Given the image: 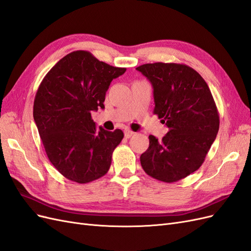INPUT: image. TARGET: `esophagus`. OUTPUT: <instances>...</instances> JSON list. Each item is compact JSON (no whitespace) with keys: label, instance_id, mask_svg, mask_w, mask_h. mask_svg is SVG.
<instances>
[{"label":"esophagus","instance_id":"34e87169","mask_svg":"<svg viewBox=\"0 0 251 251\" xmlns=\"http://www.w3.org/2000/svg\"><path fill=\"white\" fill-rule=\"evenodd\" d=\"M134 134H135V133L132 132V131H130V130H126V131H125V137H126V138H131Z\"/></svg>","mask_w":251,"mask_h":251}]
</instances>
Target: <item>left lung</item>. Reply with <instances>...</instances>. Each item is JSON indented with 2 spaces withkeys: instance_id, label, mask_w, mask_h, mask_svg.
I'll return each mask as SVG.
<instances>
[{
  "instance_id": "left-lung-1",
  "label": "left lung",
  "mask_w": 251,
  "mask_h": 251,
  "mask_svg": "<svg viewBox=\"0 0 251 251\" xmlns=\"http://www.w3.org/2000/svg\"><path fill=\"white\" fill-rule=\"evenodd\" d=\"M136 70L151 81L154 114L169 127L161 140L149 136L141 166L157 180L179 181L200 168L217 137L220 118L214 97L201 75L186 65L144 64Z\"/></svg>"
}]
</instances>
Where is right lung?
Instances as JSON below:
<instances>
[{
	"label": "right lung",
	"instance_id": "right-lung-1",
	"mask_svg": "<svg viewBox=\"0 0 251 251\" xmlns=\"http://www.w3.org/2000/svg\"><path fill=\"white\" fill-rule=\"evenodd\" d=\"M126 70L78 50L58 60L42 80L33 118L50 162L67 179L89 183L108 173L124 132L98 130L91 113L104 109L111 81Z\"/></svg>",
	"mask_w": 251,
	"mask_h": 251
}]
</instances>
